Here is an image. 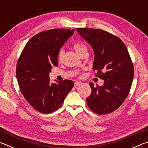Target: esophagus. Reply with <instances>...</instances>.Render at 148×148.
Returning a JSON list of instances; mask_svg holds the SVG:
<instances>
[{
  "instance_id": "esophagus-1",
  "label": "esophagus",
  "mask_w": 148,
  "mask_h": 148,
  "mask_svg": "<svg viewBox=\"0 0 148 148\" xmlns=\"http://www.w3.org/2000/svg\"><path fill=\"white\" fill-rule=\"evenodd\" d=\"M82 83L81 82H78V81H77V82H76L74 83V87H77V86H80V85H81Z\"/></svg>"
}]
</instances>
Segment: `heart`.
<instances>
[{"instance_id":"heart-1","label":"heart","mask_w":148,"mask_h":148,"mask_svg":"<svg viewBox=\"0 0 148 148\" xmlns=\"http://www.w3.org/2000/svg\"><path fill=\"white\" fill-rule=\"evenodd\" d=\"M74 48L75 51L77 52V53L79 56H82V54L84 53H87V47L83 43H76L74 45ZM62 56H63V50H60L58 54V61H61L62 59Z\"/></svg>"}]
</instances>
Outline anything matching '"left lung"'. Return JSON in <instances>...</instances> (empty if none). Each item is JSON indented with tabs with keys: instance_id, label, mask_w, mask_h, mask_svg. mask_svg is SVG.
Wrapping results in <instances>:
<instances>
[{
	"instance_id": "obj_1",
	"label": "left lung",
	"mask_w": 148,
	"mask_h": 148,
	"mask_svg": "<svg viewBox=\"0 0 148 148\" xmlns=\"http://www.w3.org/2000/svg\"><path fill=\"white\" fill-rule=\"evenodd\" d=\"M93 49L92 69L97 71L103 86L90 82L91 94L87 104L100 115L110 114L123 104L129 95L134 77V67L128 50L121 39L100 29H76Z\"/></svg>"
}]
</instances>
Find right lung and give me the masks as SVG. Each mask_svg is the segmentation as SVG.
Returning a JSON list of instances; mask_svg holds the SVG:
<instances>
[{
    "instance_id": "add662e5",
    "label": "right lung",
    "mask_w": 148,
    "mask_h": 148,
    "mask_svg": "<svg viewBox=\"0 0 148 148\" xmlns=\"http://www.w3.org/2000/svg\"><path fill=\"white\" fill-rule=\"evenodd\" d=\"M74 30L52 29L37 34L27 42L17 61L16 77L20 90L32 107L42 114L58 110L74 82L51 83L49 77L53 66L58 64V54Z\"/></svg>"
}]
</instances>
